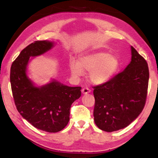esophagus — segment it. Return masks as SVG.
Segmentation results:
<instances>
[{"label": "esophagus", "mask_w": 158, "mask_h": 158, "mask_svg": "<svg viewBox=\"0 0 158 158\" xmlns=\"http://www.w3.org/2000/svg\"><path fill=\"white\" fill-rule=\"evenodd\" d=\"M90 92V89L88 88H84L82 89V93L83 94H88Z\"/></svg>", "instance_id": "obj_1"}]
</instances>
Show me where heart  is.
Masks as SVG:
<instances>
[{
    "label": "heart",
    "instance_id": "heart-1",
    "mask_svg": "<svg viewBox=\"0 0 158 158\" xmlns=\"http://www.w3.org/2000/svg\"><path fill=\"white\" fill-rule=\"evenodd\" d=\"M119 67L117 57L105 52L85 53L79 57L78 62L71 60L69 68L74 78H79L89 71V80L94 85H102L109 82L115 75Z\"/></svg>",
    "mask_w": 158,
    "mask_h": 158
}]
</instances>
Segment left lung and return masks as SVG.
Segmentation results:
<instances>
[{
  "mask_svg": "<svg viewBox=\"0 0 158 158\" xmlns=\"http://www.w3.org/2000/svg\"><path fill=\"white\" fill-rule=\"evenodd\" d=\"M131 61L123 71L94 88L96 125L105 132L129 126L145 106L149 78L148 65L131 46Z\"/></svg>",
  "mask_w": 158,
  "mask_h": 158,
  "instance_id": "obj_1",
  "label": "left lung"
}]
</instances>
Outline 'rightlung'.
I'll return each instance as SVG.
<instances>
[{
	"label": "right lung",
	"mask_w": 158,
	"mask_h": 158,
	"mask_svg": "<svg viewBox=\"0 0 158 158\" xmlns=\"http://www.w3.org/2000/svg\"><path fill=\"white\" fill-rule=\"evenodd\" d=\"M55 42L38 41L23 49L13 62L10 81L16 108L23 118L48 132H58L70 119L72 104L81 95V87H70L55 79L36 86L27 74L28 63L36 56L51 50Z\"/></svg>",
	"instance_id": "add662e5"
}]
</instances>
